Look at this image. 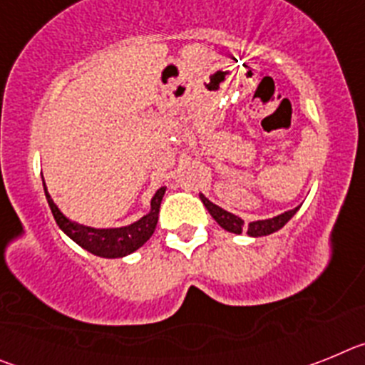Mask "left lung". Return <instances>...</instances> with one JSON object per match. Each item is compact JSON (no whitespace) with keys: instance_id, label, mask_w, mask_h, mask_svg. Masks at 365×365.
I'll return each instance as SVG.
<instances>
[{"instance_id":"8db88e82","label":"left lung","mask_w":365,"mask_h":365,"mask_svg":"<svg viewBox=\"0 0 365 365\" xmlns=\"http://www.w3.org/2000/svg\"><path fill=\"white\" fill-rule=\"evenodd\" d=\"M199 197H201L202 205L206 206V210L210 212L212 217L217 221V225L225 230L232 232V234H241V232H247L248 235H252V237H261V235H269L272 232H278L279 228H283L287 222L291 221L292 215L299 210V206L292 208L289 212H283V214L276 215V217H270V219H261V221H252V222H245L243 219L237 217V215L230 214V212L222 210L221 206L214 205L212 201L199 193Z\"/></svg>"}]
</instances>
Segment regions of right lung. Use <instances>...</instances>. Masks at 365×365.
Returning <instances> with one entry per match:
<instances>
[{"instance_id":"right-lung-1","label":"right lung","mask_w":365,"mask_h":365,"mask_svg":"<svg viewBox=\"0 0 365 365\" xmlns=\"http://www.w3.org/2000/svg\"><path fill=\"white\" fill-rule=\"evenodd\" d=\"M43 190L45 197L49 202V208L54 215V221L56 225L63 230V234H67L71 240L76 245H80L82 248H86L87 252L95 254L100 257H124L128 254L135 252L137 248L143 247L151 235H153L155 227H157V221H159V208L160 201L164 197V192H166V186H160L157 192H155L153 199H151V208L144 217H140L138 221L131 222L128 227L120 228H91L83 227L78 222H73L69 217L60 212L56 205H54L53 197L47 192V186H45L43 180Z\"/></svg>"}]
</instances>
